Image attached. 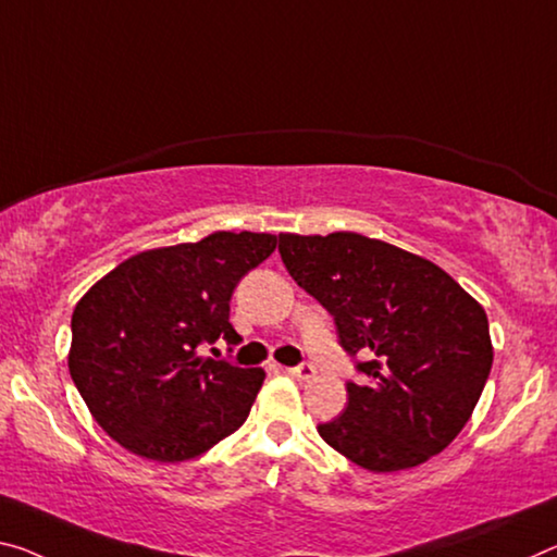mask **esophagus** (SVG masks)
<instances>
[{
  "mask_svg": "<svg viewBox=\"0 0 557 557\" xmlns=\"http://www.w3.org/2000/svg\"><path fill=\"white\" fill-rule=\"evenodd\" d=\"M287 374H289V376H295V379H299V382H307V379H312V376H314V367L310 364V361H302V364L289 367V369H287Z\"/></svg>",
  "mask_w": 557,
  "mask_h": 557,
  "instance_id": "34e87169",
  "label": "esophagus"
}]
</instances>
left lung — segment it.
I'll list each match as a JSON object with an SVG mask.
<instances>
[{"label": "left lung", "mask_w": 557, "mask_h": 557, "mask_svg": "<svg viewBox=\"0 0 557 557\" xmlns=\"http://www.w3.org/2000/svg\"><path fill=\"white\" fill-rule=\"evenodd\" d=\"M280 258L337 326L361 382L317 431L374 473L411 469L461 434L491 374L488 317L434 262L357 233L280 235Z\"/></svg>", "instance_id": "1"}]
</instances>
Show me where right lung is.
Returning a JSON list of instances; mask_svg holds the SVG:
<instances>
[{"label": "right lung", "mask_w": 557, "mask_h": 557, "mask_svg": "<svg viewBox=\"0 0 557 557\" xmlns=\"http://www.w3.org/2000/svg\"><path fill=\"white\" fill-rule=\"evenodd\" d=\"M275 245L268 233H213L138 252L78 299L69 372L106 434L173 463L243 426L264 372L200 349L223 339L233 351L243 342L231 297Z\"/></svg>", "instance_id": "add662e5"}]
</instances>
